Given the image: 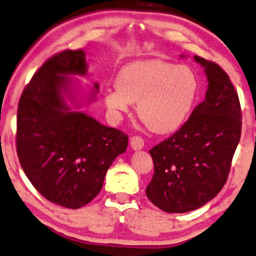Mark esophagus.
I'll return each instance as SVG.
<instances>
[{
    "mask_svg": "<svg viewBox=\"0 0 256 256\" xmlns=\"http://www.w3.org/2000/svg\"><path fill=\"white\" fill-rule=\"evenodd\" d=\"M130 145L134 150H140L144 148V139L140 136H132L130 139Z\"/></svg>",
    "mask_w": 256,
    "mask_h": 256,
    "instance_id": "obj_1",
    "label": "esophagus"
}]
</instances>
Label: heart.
<instances>
[{"instance_id":"obj_1","label":"heart","mask_w":256,"mask_h":256,"mask_svg":"<svg viewBox=\"0 0 256 256\" xmlns=\"http://www.w3.org/2000/svg\"><path fill=\"white\" fill-rule=\"evenodd\" d=\"M116 83L104 94L111 114L118 118L131 103H138L139 118L158 134L174 131L186 122L199 88L190 68L156 60L122 68Z\"/></svg>"}]
</instances>
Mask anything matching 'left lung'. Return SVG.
Instances as JSON below:
<instances>
[{"instance_id":"obj_1","label":"left lung","mask_w":256,"mask_h":256,"mask_svg":"<svg viewBox=\"0 0 256 256\" xmlns=\"http://www.w3.org/2000/svg\"><path fill=\"white\" fill-rule=\"evenodd\" d=\"M194 60L208 80L205 100L178 131L150 150L154 173L146 196L168 213L196 210L220 192L241 136L240 100L228 74L219 64Z\"/></svg>"}]
</instances>
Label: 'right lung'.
I'll use <instances>...</instances> for the list:
<instances>
[{"label":"right lung","mask_w":256,"mask_h":256,"mask_svg":"<svg viewBox=\"0 0 256 256\" xmlns=\"http://www.w3.org/2000/svg\"><path fill=\"white\" fill-rule=\"evenodd\" d=\"M85 72L82 49L52 54L26 85L17 108L16 151L23 171L46 199L72 210L100 192L106 171L128 142L122 131L64 103V74Z\"/></svg>","instance_id":"obj_1"}]
</instances>
